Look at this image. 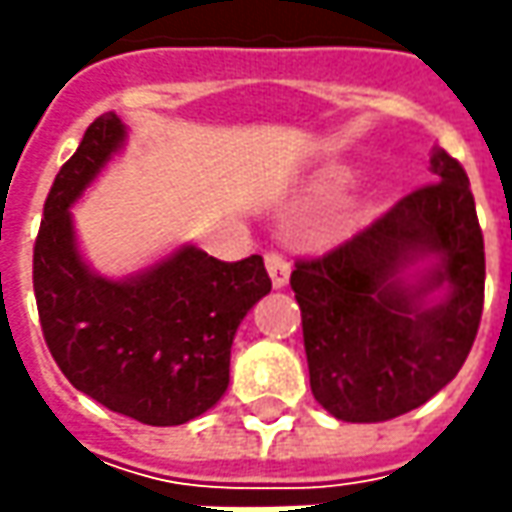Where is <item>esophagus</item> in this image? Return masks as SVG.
Listing matches in <instances>:
<instances>
[{
  "label": "esophagus",
  "instance_id": "1",
  "mask_svg": "<svg viewBox=\"0 0 512 512\" xmlns=\"http://www.w3.org/2000/svg\"><path fill=\"white\" fill-rule=\"evenodd\" d=\"M265 267L267 273H270V282L276 290H282L287 285V279H290V265H287V259L282 253H267L265 256Z\"/></svg>",
  "mask_w": 512,
  "mask_h": 512
}]
</instances>
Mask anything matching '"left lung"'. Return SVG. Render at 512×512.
I'll list each match as a JSON object with an SVG mask.
<instances>
[{
	"instance_id": "left-lung-1",
	"label": "left lung",
	"mask_w": 512,
	"mask_h": 512,
	"mask_svg": "<svg viewBox=\"0 0 512 512\" xmlns=\"http://www.w3.org/2000/svg\"><path fill=\"white\" fill-rule=\"evenodd\" d=\"M427 185L322 259L296 262L316 402L339 422L396 419L456 379L484 305V239L464 168L430 153Z\"/></svg>"
}]
</instances>
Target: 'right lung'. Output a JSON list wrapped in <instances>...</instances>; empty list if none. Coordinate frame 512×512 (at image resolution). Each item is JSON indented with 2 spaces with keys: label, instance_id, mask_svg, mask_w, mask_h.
<instances>
[{
  "label": "right lung",
  "instance_id": "add662e5",
  "mask_svg": "<svg viewBox=\"0 0 512 512\" xmlns=\"http://www.w3.org/2000/svg\"><path fill=\"white\" fill-rule=\"evenodd\" d=\"M125 145L128 125L105 113L56 173L33 247V293L45 342L76 390L136 422L173 427L225 396L233 336L270 279L262 256L219 262L190 242L130 276L93 270L73 205Z\"/></svg>",
  "mask_w": 512,
  "mask_h": 512
}]
</instances>
